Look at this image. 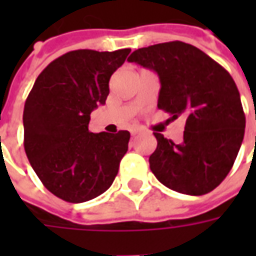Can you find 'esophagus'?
<instances>
[{
    "label": "esophagus",
    "instance_id": "obj_1",
    "mask_svg": "<svg viewBox=\"0 0 256 256\" xmlns=\"http://www.w3.org/2000/svg\"><path fill=\"white\" fill-rule=\"evenodd\" d=\"M140 132H141V130H140L138 128H132V130H130L132 136H137V134H140Z\"/></svg>",
    "mask_w": 256,
    "mask_h": 256
}]
</instances>
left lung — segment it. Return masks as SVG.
I'll return each instance as SVG.
<instances>
[{"mask_svg": "<svg viewBox=\"0 0 256 256\" xmlns=\"http://www.w3.org/2000/svg\"><path fill=\"white\" fill-rule=\"evenodd\" d=\"M128 60L159 75V110L174 119L186 118L180 144L154 133L158 146L150 156L152 172L176 192H211L229 174L244 138L246 115L230 74L181 41L141 48Z\"/></svg>", "mask_w": 256, "mask_h": 256, "instance_id": "obj_1", "label": "left lung"}]
</instances>
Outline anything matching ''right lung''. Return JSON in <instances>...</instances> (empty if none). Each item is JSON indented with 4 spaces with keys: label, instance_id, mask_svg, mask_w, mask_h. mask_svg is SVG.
Returning <instances> with one entry per match:
<instances>
[{
    "label": "right lung",
    "instance_id": "obj_1",
    "mask_svg": "<svg viewBox=\"0 0 256 256\" xmlns=\"http://www.w3.org/2000/svg\"><path fill=\"white\" fill-rule=\"evenodd\" d=\"M130 49H79L53 60L27 97L24 150L44 186L68 203L100 196L116 177L130 133L89 132L90 114L106 104L110 78Z\"/></svg>",
    "mask_w": 256,
    "mask_h": 256
}]
</instances>
